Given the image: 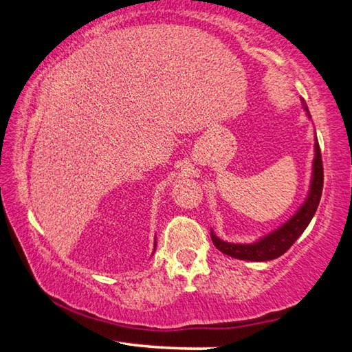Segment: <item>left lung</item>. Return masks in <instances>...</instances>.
Instances as JSON below:
<instances>
[{
	"instance_id": "obj_1",
	"label": "left lung",
	"mask_w": 352,
	"mask_h": 352,
	"mask_svg": "<svg viewBox=\"0 0 352 352\" xmlns=\"http://www.w3.org/2000/svg\"><path fill=\"white\" fill-rule=\"evenodd\" d=\"M302 109L306 110L307 116L311 118L306 104H302ZM314 151L315 157L312 164L311 186H309L307 199L305 200V204L300 206V210H298L287 222L279 226V228L252 243L225 242L214 234V231L211 230V239L216 248H219L222 253L231 256V258L259 262L276 259L287 252V250L294 245L298 237L305 233L307 225L311 223L314 214L318 208L321 192H323V162H321V152L317 136H315Z\"/></svg>"
}]
</instances>
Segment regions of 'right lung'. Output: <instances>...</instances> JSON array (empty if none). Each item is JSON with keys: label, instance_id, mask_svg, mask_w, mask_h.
Returning <instances> with one entry per match:
<instances>
[{"label": "right lung", "instance_id": "right-lung-1", "mask_svg": "<svg viewBox=\"0 0 352 352\" xmlns=\"http://www.w3.org/2000/svg\"><path fill=\"white\" fill-rule=\"evenodd\" d=\"M155 248H157V242H155ZM155 248H153V252H155Z\"/></svg>", "mask_w": 352, "mask_h": 352}]
</instances>
